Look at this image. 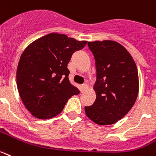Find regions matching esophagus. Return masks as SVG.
I'll return each mask as SVG.
<instances>
[{
	"mask_svg": "<svg viewBox=\"0 0 156 156\" xmlns=\"http://www.w3.org/2000/svg\"><path fill=\"white\" fill-rule=\"evenodd\" d=\"M87 87H88V85H87V83H83V84L81 85V87H80L81 92H83V91L87 88Z\"/></svg>",
	"mask_w": 156,
	"mask_h": 156,
	"instance_id": "obj_1",
	"label": "esophagus"
}]
</instances>
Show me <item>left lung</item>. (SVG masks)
<instances>
[{"mask_svg":"<svg viewBox=\"0 0 156 156\" xmlns=\"http://www.w3.org/2000/svg\"><path fill=\"white\" fill-rule=\"evenodd\" d=\"M94 54L97 80L93 86L96 99L85 106L86 115L100 126L116 123L135 103L139 92L136 65L126 48L112 40L88 42Z\"/></svg>","mask_w":156,"mask_h":156,"instance_id":"1","label":"left lung"}]
</instances>
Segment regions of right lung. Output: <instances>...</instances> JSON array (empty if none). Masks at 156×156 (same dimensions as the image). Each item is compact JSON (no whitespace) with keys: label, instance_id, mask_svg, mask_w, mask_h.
<instances>
[{"label":"right lung","instance_id":"obj_1","mask_svg":"<svg viewBox=\"0 0 156 156\" xmlns=\"http://www.w3.org/2000/svg\"><path fill=\"white\" fill-rule=\"evenodd\" d=\"M65 34L50 33L23 50L16 70V84L23 103L33 116L49 119L63 110L69 98L80 91L69 80L72 54L85 46Z\"/></svg>","mask_w":156,"mask_h":156}]
</instances>
